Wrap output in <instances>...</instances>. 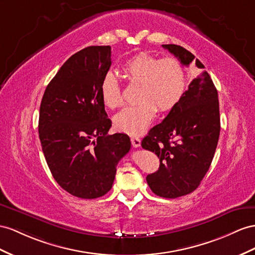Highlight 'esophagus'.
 Instances as JSON below:
<instances>
[{"label":"esophagus","instance_id":"34e87169","mask_svg":"<svg viewBox=\"0 0 255 255\" xmlns=\"http://www.w3.org/2000/svg\"><path fill=\"white\" fill-rule=\"evenodd\" d=\"M131 144L133 147H139L141 145V140L136 136H131Z\"/></svg>","mask_w":255,"mask_h":255}]
</instances>
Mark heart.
I'll use <instances>...</instances> for the list:
<instances>
[{"label":"heart","instance_id":"1","mask_svg":"<svg viewBox=\"0 0 255 255\" xmlns=\"http://www.w3.org/2000/svg\"><path fill=\"white\" fill-rule=\"evenodd\" d=\"M128 81L139 85L135 106L127 107L114 117V127L121 132L141 134L159 112H168L178 106L186 89V72L177 58L158 59L141 53L129 59L123 67ZM100 96L109 109L123 104L122 89L117 78L109 72L100 84Z\"/></svg>","mask_w":255,"mask_h":255}]
</instances>
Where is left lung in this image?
I'll return each instance as SVG.
<instances>
[{
	"label": "left lung",
	"mask_w": 255,
	"mask_h": 255,
	"mask_svg": "<svg viewBox=\"0 0 255 255\" xmlns=\"http://www.w3.org/2000/svg\"><path fill=\"white\" fill-rule=\"evenodd\" d=\"M162 47L183 65L195 60L192 53L179 45ZM196 67L205 68L198 59ZM220 129L218 90L204 71L188 85L178 106L142 140V147L155 153L160 161L158 170L146 177L152 192L164 198H177L195 191L210 168Z\"/></svg>",
	"instance_id": "8db88e82"
}]
</instances>
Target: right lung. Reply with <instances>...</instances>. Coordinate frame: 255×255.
Listing matches in <instances>:
<instances>
[{"mask_svg":"<svg viewBox=\"0 0 255 255\" xmlns=\"http://www.w3.org/2000/svg\"><path fill=\"white\" fill-rule=\"evenodd\" d=\"M111 63L110 46L77 51L47 85L41 102L38 134L45 159L57 183L78 198L106 195L131 146L127 134H108L112 122L100 84Z\"/></svg>","mask_w":255,"mask_h":255,"instance_id":"obj_1","label":"right lung"}]
</instances>
